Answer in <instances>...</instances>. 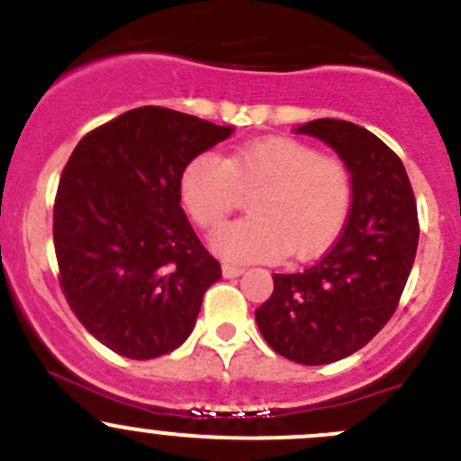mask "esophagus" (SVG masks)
<instances>
[{"label":"esophagus","mask_w":461,"mask_h":461,"mask_svg":"<svg viewBox=\"0 0 461 461\" xmlns=\"http://www.w3.org/2000/svg\"><path fill=\"white\" fill-rule=\"evenodd\" d=\"M243 272H245V269L239 267V265L222 263V274H225L227 278H236V276H240V274H243Z\"/></svg>","instance_id":"34e87169"}]
</instances>
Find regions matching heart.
<instances>
[{
  "instance_id": "b5f03b06",
  "label": "heart",
  "mask_w": 461,
  "mask_h": 461,
  "mask_svg": "<svg viewBox=\"0 0 461 461\" xmlns=\"http://www.w3.org/2000/svg\"><path fill=\"white\" fill-rule=\"evenodd\" d=\"M252 196L245 221L213 236L231 260H294L319 257L343 231L355 196L352 171L341 158L323 156L290 138H265L230 158L204 151L180 176V201L203 230H216Z\"/></svg>"
}]
</instances>
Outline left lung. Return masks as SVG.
<instances>
[{"instance_id":"8db88e82","label":"left lung","mask_w":461,"mask_h":461,"mask_svg":"<svg viewBox=\"0 0 461 461\" xmlns=\"http://www.w3.org/2000/svg\"><path fill=\"white\" fill-rule=\"evenodd\" d=\"M294 131L343 158L355 196L341 236L312 267L272 274L274 292L257 323L274 352L323 366L361 350L394 314L415 263L420 221L403 162L368 129L323 118Z\"/></svg>"}]
</instances>
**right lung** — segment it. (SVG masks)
<instances>
[{"label":"right lung","mask_w":461,"mask_h":461,"mask_svg":"<svg viewBox=\"0 0 461 461\" xmlns=\"http://www.w3.org/2000/svg\"><path fill=\"white\" fill-rule=\"evenodd\" d=\"M231 131L138 106L73 149L53 204L58 281L77 321L109 350L156 359L192 334L221 263L180 207V176Z\"/></svg>","instance_id":"add662e5"}]
</instances>
